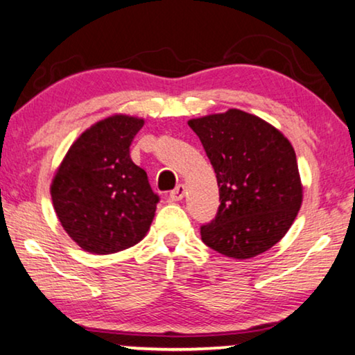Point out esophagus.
<instances>
[{
  "mask_svg": "<svg viewBox=\"0 0 355 355\" xmlns=\"http://www.w3.org/2000/svg\"><path fill=\"white\" fill-rule=\"evenodd\" d=\"M184 193H185L184 185L179 184V185H176V189H173L171 192H170V200H173V201L182 200L184 198Z\"/></svg>",
  "mask_w": 355,
  "mask_h": 355,
  "instance_id": "34e87169",
  "label": "esophagus"
}]
</instances>
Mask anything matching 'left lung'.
Wrapping results in <instances>:
<instances>
[{"mask_svg":"<svg viewBox=\"0 0 355 355\" xmlns=\"http://www.w3.org/2000/svg\"><path fill=\"white\" fill-rule=\"evenodd\" d=\"M214 168L220 206L201 227L206 246L255 257L279 243L303 201L292 144L268 122L239 109L189 121Z\"/></svg>","mask_w":355,"mask_h":355,"instance_id":"left-lung-1","label":"left lung"}]
</instances>
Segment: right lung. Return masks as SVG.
<instances>
[{
    "mask_svg": "<svg viewBox=\"0 0 355 355\" xmlns=\"http://www.w3.org/2000/svg\"><path fill=\"white\" fill-rule=\"evenodd\" d=\"M144 121L111 116L74 141L51 185L64 232L92 254H114L138 244L155 216L159 195L135 165L130 146Z\"/></svg>",
    "mask_w": 355,
    "mask_h": 355,
    "instance_id": "1",
    "label": "right lung"
}]
</instances>
